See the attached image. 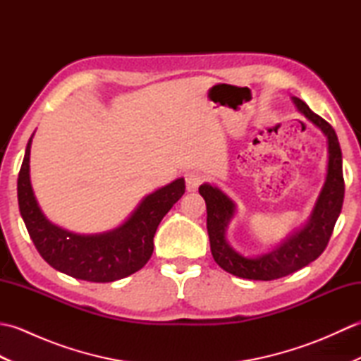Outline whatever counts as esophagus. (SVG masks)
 <instances>
[{
    "label": "esophagus",
    "mask_w": 361,
    "mask_h": 361,
    "mask_svg": "<svg viewBox=\"0 0 361 361\" xmlns=\"http://www.w3.org/2000/svg\"><path fill=\"white\" fill-rule=\"evenodd\" d=\"M202 181H203V176L198 172L186 173V189L189 190V192H195L198 186L202 185Z\"/></svg>",
    "instance_id": "1"
}]
</instances>
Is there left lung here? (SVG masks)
Listing matches in <instances>:
<instances>
[{"mask_svg": "<svg viewBox=\"0 0 361 361\" xmlns=\"http://www.w3.org/2000/svg\"><path fill=\"white\" fill-rule=\"evenodd\" d=\"M298 111L304 114L327 137V173L323 189L317 198L305 225L291 233L286 240L271 251L259 256H243L226 240L229 221L235 216V203L224 190L209 183L200 186L198 192L206 202V226H208L212 257L219 267L237 278L252 281H271L301 270L321 256L331 239L334 226L341 212L344 200L343 158L338 137L332 126L313 113L301 99L291 97Z\"/></svg>", "mask_w": 361, "mask_h": 361, "instance_id": "1", "label": "left lung"}]
</instances>
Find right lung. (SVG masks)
<instances>
[{
	"label": "right lung",
	"mask_w": 361,
	"mask_h": 361,
	"mask_svg": "<svg viewBox=\"0 0 361 361\" xmlns=\"http://www.w3.org/2000/svg\"><path fill=\"white\" fill-rule=\"evenodd\" d=\"M32 136L26 145L17 189L20 214L40 256L56 270L90 282H113L141 270L153 252V235L159 221L185 194V178L145 195L118 228L78 234L54 225L35 200L29 176Z\"/></svg>",
	"instance_id": "1"
}]
</instances>
